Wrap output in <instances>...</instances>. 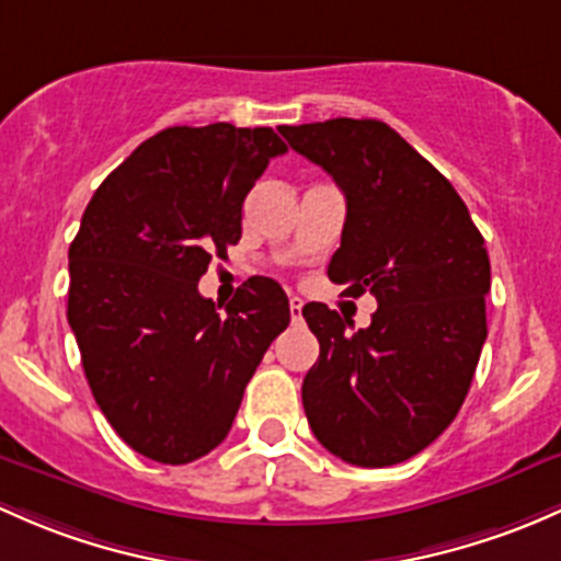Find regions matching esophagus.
I'll list each match as a JSON object with an SVG mask.
<instances>
[{
    "mask_svg": "<svg viewBox=\"0 0 561 561\" xmlns=\"http://www.w3.org/2000/svg\"><path fill=\"white\" fill-rule=\"evenodd\" d=\"M300 311H304V300H300L298 296H293L290 298V317H293V322L304 320V317H300Z\"/></svg>",
    "mask_w": 561,
    "mask_h": 561,
    "instance_id": "1",
    "label": "esophagus"
}]
</instances>
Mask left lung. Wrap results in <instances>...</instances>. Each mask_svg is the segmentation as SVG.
<instances>
[{
    "mask_svg": "<svg viewBox=\"0 0 561 561\" xmlns=\"http://www.w3.org/2000/svg\"><path fill=\"white\" fill-rule=\"evenodd\" d=\"M279 134L346 198L330 282L379 304L355 333L325 304L304 306L320 341L300 389L306 420L344 462H405L449 427L473 381L492 285L483 236L451 182L387 123L333 117Z\"/></svg>",
    "mask_w": 561,
    "mask_h": 561,
    "instance_id": "left-lung-1",
    "label": "left lung"
}]
</instances>
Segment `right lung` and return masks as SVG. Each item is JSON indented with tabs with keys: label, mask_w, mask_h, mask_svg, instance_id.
Here are the masks:
<instances>
[{
	"label": "right lung",
	"mask_w": 561,
	"mask_h": 561,
	"mask_svg": "<svg viewBox=\"0 0 561 561\" xmlns=\"http://www.w3.org/2000/svg\"><path fill=\"white\" fill-rule=\"evenodd\" d=\"M282 152L274 128H167L82 211L67 320L99 409L147 459L185 465L220 446L247 381L290 325L268 276L247 279L226 317L198 293L211 257L241 239L247 193Z\"/></svg>",
	"instance_id": "obj_1"
}]
</instances>
